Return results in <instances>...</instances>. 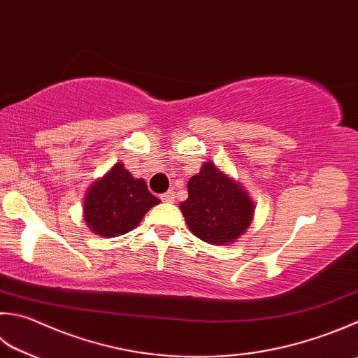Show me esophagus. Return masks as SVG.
Instances as JSON below:
<instances>
[{
	"mask_svg": "<svg viewBox=\"0 0 358 358\" xmlns=\"http://www.w3.org/2000/svg\"><path fill=\"white\" fill-rule=\"evenodd\" d=\"M174 192L173 190H168L166 193H164V194H160V199L164 201V202H174Z\"/></svg>",
	"mask_w": 358,
	"mask_h": 358,
	"instance_id": "esophagus-1",
	"label": "esophagus"
}]
</instances>
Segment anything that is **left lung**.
Masks as SVG:
<instances>
[{"label":"left lung","mask_w":358,"mask_h":358,"mask_svg":"<svg viewBox=\"0 0 358 358\" xmlns=\"http://www.w3.org/2000/svg\"><path fill=\"white\" fill-rule=\"evenodd\" d=\"M187 187L188 198L180 202V210L193 235L210 245L224 246L246 232L255 207L240 182L206 162Z\"/></svg>","instance_id":"obj_1"}]
</instances>
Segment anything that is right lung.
Wrapping results in <instances>:
<instances>
[{"label": "right lung", "instance_id": "right-lung-1", "mask_svg": "<svg viewBox=\"0 0 358 358\" xmlns=\"http://www.w3.org/2000/svg\"><path fill=\"white\" fill-rule=\"evenodd\" d=\"M143 179L132 178L118 162L103 178L93 182L84 199V220L101 237H120L138 226L145 213L157 206Z\"/></svg>", "mask_w": 358, "mask_h": 358}]
</instances>
